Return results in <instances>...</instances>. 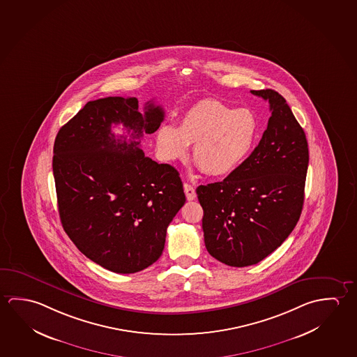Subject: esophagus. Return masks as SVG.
Here are the masks:
<instances>
[{
	"mask_svg": "<svg viewBox=\"0 0 357 357\" xmlns=\"http://www.w3.org/2000/svg\"><path fill=\"white\" fill-rule=\"evenodd\" d=\"M184 193H185L188 200H194V199L197 198L195 188L193 185H190V184H188V183L184 184Z\"/></svg>",
	"mask_w": 357,
	"mask_h": 357,
	"instance_id": "esophagus-1",
	"label": "esophagus"
}]
</instances>
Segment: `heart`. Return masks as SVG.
Returning a JSON list of instances; mask_svg holds the SVG:
<instances>
[{
    "instance_id": "heart-1",
    "label": "heart",
    "mask_w": 357,
    "mask_h": 357,
    "mask_svg": "<svg viewBox=\"0 0 357 357\" xmlns=\"http://www.w3.org/2000/svg\"><path fill=\"white\" fill-rule=\"evenodd\" d=\"M257 119L246 108L234 109L215 100H200L179 119L157 132V146L165 160L185 158L194 146L193 160L211 176H228L245 162L257 138Z\"/></svg>"
}]
</instances>
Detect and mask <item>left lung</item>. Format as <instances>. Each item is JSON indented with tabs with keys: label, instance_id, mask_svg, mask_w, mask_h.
Here are the masks:
<instances>
[{
	"label": "left lung",
	"instance_id": "8db88e82",
	"mask_svg": "<svg viewBox=\"0 0 357 357\" xmlns=\"http://www.w3.org/2000/svg\"><path fill=\"white\" fill-rule=\"evenodd\" d=\"M269 100L261 139L225 179L197 188L206 250L229 266H249L290 235L304 205L309 148L304 129L274 89L250 91Z\"/></svg>",
	"mask_w": 357,
	"mask_h": 357
}]
</instances>
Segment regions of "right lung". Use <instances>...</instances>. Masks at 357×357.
<instances>
[{
    "instance_id": "add662e5",
    "label": "right lung",
    "mask_w": 357,
    "mask_h": 357,
    "mask_svg": "<svg viewBox=\"0 0 357 357\" xmlns=\"http://www.w3.org/2000/svg\"><path fill=\"white\" fill-rule=\"evenodd\" d=\"M160 105L138 111L135 97L91 100L59 129L53 176L62 227L88 259L118 274H133L163 252L167 228L185 203L176 168L139 148L163 122ZM112 123H122L117 137Z\"/></svg>"
}]
</instances>
